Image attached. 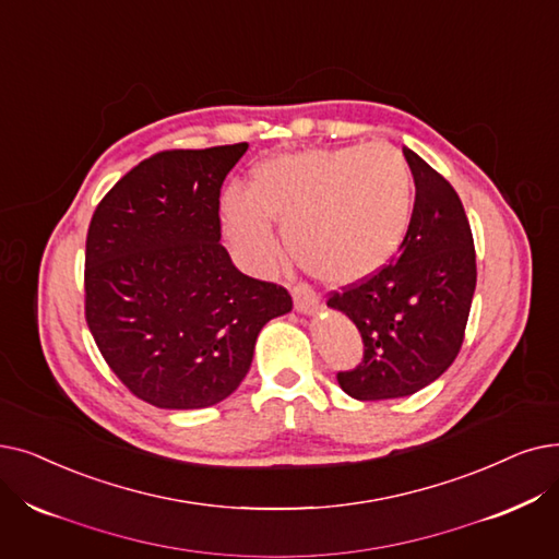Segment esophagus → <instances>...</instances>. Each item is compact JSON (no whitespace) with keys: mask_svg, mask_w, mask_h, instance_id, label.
Wrapping results in <instances>:
<instances>
[{"mask_svg":"<svg viewBox=\"0 0 559 559\" xmlns=\"http://www.w3.org/2000/svg\"><path fill=\"white\" fill-rule=\"evenodd\" d=\"M293 299H295V308L299 312H314L320 308V299L314 295V289L306 283H297L293 285Z\"/></svg>","mask_w":559,"mask_h":559,"instance_id":"34e87169","label":"esophagus"}]
</instances>
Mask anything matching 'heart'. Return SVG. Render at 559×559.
Returning <instances> with one entry per match:
<instances>
[{"label": "heart", "instance_id": "b5f03b06", "mask_svg": "<svg viewBox=\"0 0 559 559\" xmlns=\"http://www.w3.org/2000/svg\"><path fill=\"white\" fill-rule=\"evenodd\" d=\"M414 174L385 143L314 148L260 164L249 191L228 189L224 228L249 264L270 266L285 226L289 253L308 274L352 285L383 272L414 219Z\"/></svg>", "mask_w": 559, "mask_h": 559}]
</instances>
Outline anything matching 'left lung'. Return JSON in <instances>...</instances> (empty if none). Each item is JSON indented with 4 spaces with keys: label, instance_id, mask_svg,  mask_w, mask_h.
<instances>
[{
    "label": "left lung",
    "instance_id": "1",
    "mask_svg": "<svg viewBox=\"0 0 559 559\" xmlns=\"http://www.w3.org/2000/svg\"><path fill=\"white\" fill-rule=\"evenodd\" d=\"M416 182L414 219L397 258L377 276L331 293L362 337V360L337 372L360 402L418 393L439 379L464 343L477 266L468 216L452 185L404 148Z\"/></svg>",
    "mask_w": 559,
    "mask_h": 559
}]
</instances>
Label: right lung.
Returning a JSON list of instances; mask_svg holds the SVG:
<instances>
[{
	"label": "right lung",
	"instance_id": "1",
	"mask_svg": "<svg viewBox=\"0 0 559 559\" xmlns=\"http://www.w3.org/2000/svg\"><path fill=\"white\" fill-rule=\"evenodd\" d=\"M249 143L164 151L93 212L84 312L111 372L157 408H205L247 377L260 329L293 310L222 247L219 197Z\"/></svg>",
	"mask_w": 559,
	"mask_h": 559
}]
</instances>
